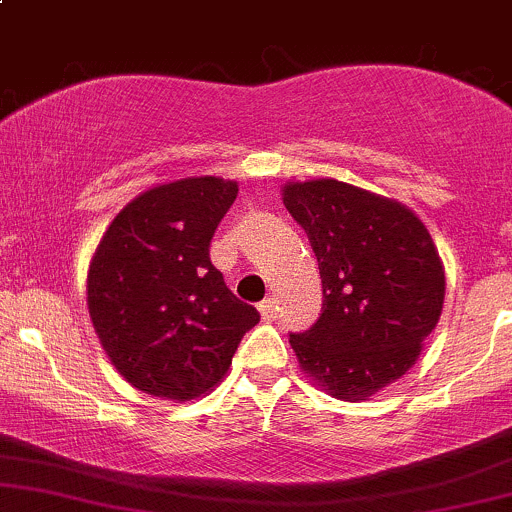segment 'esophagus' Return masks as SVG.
<instances>
[{"label": "esophagus", "mask_w": 512, "mask_h": 512, "mask_svg": "<svg viewBox=\"0 0 512 512\" xmlns=\"http://www.w3.org/2000/svg\"><path fill=\"white\" fill-rule=\"evenodd\" d=\"M257 308H260V315H262V320H274L276 317V301L274 298H264V301L257 305Z\"/></svg>", "instance_id": "1"}]
</instances>
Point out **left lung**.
<instances>
[{
	"mask_svg": "<svg viewBox=\"0 0 512 512\" xmlns=\"http://www.w3.org/2000/svg\"><path fill=\"white\" fill-rule=\"evenodd\" d=\"M322 279V313L291 334L298 363L322 390L358 402L395 383L443 313L445 272L414 211L346 182L284 185Z\"/></svg>",
	"mask_w": 512,
	"mask_h": 512,
	"instance_id": "1",
	"label": "left lung"
}]
</instances>
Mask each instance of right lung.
Segmentation results:
<instances>
[{
	"label": "right lung",
	"instance_id": "right-lung-1",
	"mask_svg": "<svg viewBox=\"0 0 512 512\" xmlns=\"http://www.w3.org/2000/svg\"><path fill=\"white\" fill-rule=\"evenodd\" d=\"M238 182L214 175L156 185L103 233L88 267L93 330L117 373L146 395L195 399L221 383L260 313L211 264Z\"/></svg>",
	"mask_w": 512,
	"mask_h": 512
}]
</instances>
